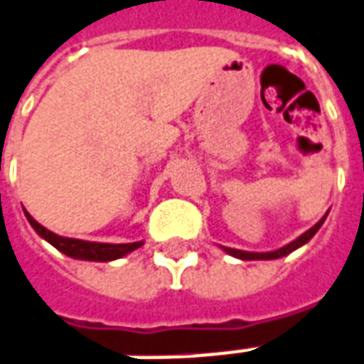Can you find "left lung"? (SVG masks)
I'll use <instances>...</instances> for the list:
<instances>
[{"label":"left lung","mask_w":364,"mask_h":364,"mask_svg":"<svg viewBox=\"0 0 364 364\" xmlns=\"http://www.w3.org/2000/svg\"><path fill=\"white\" fill-rule=\"evenodd\" d=\"M325 218H327V213H325V217L314 225L309 230H306L301 236H297L296 240H291L286 246H282L278 250H272V252H246V250H236V248H228V246H220L226 254H230V256H235V258H240V260H276V258H282V256H288L289 252H294L297 250L299 246H304L307 244L311 238L315 236V232L321 228V225L325 223Z\"/></svg>","instance_id":"8db88e82"}]
</instances>
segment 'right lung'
<instances>
[{"instance_id":"obj_1","label":"right lung","mask_w":364,"mask_h":364,"mask_svg":"<svg viewBox=\"0 0 364 364\" xmlns=\"http://www.w3.org/2000/svg\"><path fill=\"white\" fill-rule=\"evenodd\" d=\"M25 217L29 220V225L35 228V232L45 238L47 242L53 244L58 252L67 254L76 260H90V262H112L124 258L126 254L138 250L139 246H144V240L128 244H110V242H88V240H78V238H67V236H58L50 232L49 228L39 225L35 218L25 210Z\"/></svg>"}]
</instances>
